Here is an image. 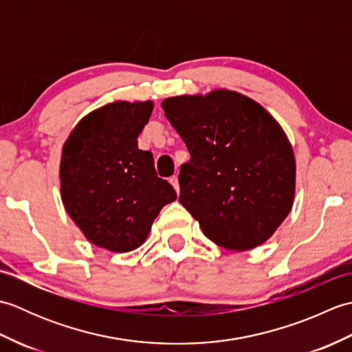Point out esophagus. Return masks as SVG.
<instances>
[{
	"instance_id": "34e87169",
	"label": "esophagus",
	"mask_w": 352,
	"mask_h": 352,
	"mask_svg": "<svg viewBox=\"0 0 352 352\" xmlns=\"http://www.w3.org/2000/svg\"><path fill=\"white\" fill-rule=\"evenodd\" d=\"M169 182H170V184L174 186V189L177 190V193L180 192V184H178V178H177V175H172L170 178H169Z\"/></svg>"
}]
</instances>
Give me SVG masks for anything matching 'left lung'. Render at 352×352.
Listing matches in <instances>:
<instances>
[{"instance_id": "1", "label": "left lung", "mask_w": 352, "mask_h": 352, "mask_svg": "<svg viewBox=\"0 0 352 352\" xmlns=\"http://www.w3.org/2000/svg\"><path fill=\"white\" fill-rule=\"evenodd\" d=\"M162 107L190 153L178 175L180 203L206 237L231 251L265 243L295 197V155L280 124L226 89L172 96Z\"/></svg>"}]
</instances>
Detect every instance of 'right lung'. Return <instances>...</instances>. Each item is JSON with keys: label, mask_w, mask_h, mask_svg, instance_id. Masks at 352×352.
<instances>
[{"label": "right lung", "mask_w": 352, "mask_h": 352, "mask_svg": "<svg viewBox=\"0 0 352 352\" xmlns=\"http://www.w3.org/2000/svg\"><path fill=\"white\" fill-rule=\"evenodd\" d=\"M153 101H115L86 115L66 139L60 192L66 212L91 243L113 252L139 248L162 208L177 199L138 146Z\"/></svg>", "instance_id": "right-lung-1"}]
</instances>
